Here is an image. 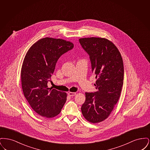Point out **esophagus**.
<instances>
[{
    "label": "esophagus",
    "mask_w": 150,
    "mask_h": 150,
    "mask_svg": "<svg viewBox=\"0 0 150 150\" xmlns=\"http://www.w3.org/2000/svg\"><path fill=\"white\" fill-rule=\"evenodd\" d=\"M76 93H75V92H69L68 94L69 96H75Z\"/></svg>",
    "instance_id": "esophagus-1"
}]
</instances>
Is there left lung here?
<instances>
[{
	"instance_id": "8db88e82",
	"label": "left lung",
	"mask_w": 150,
	"mask_h": 150,
	"mask_svg": "<svg viewBox=\"0 0 150 150\" xmlns=\"http://www.w3.org/2000/svg\"><path fill=\"white\" fill-rule=\"evenodd\" d=\"M79 40L89 56L97 90L86 92L81 110L87 121L97 123L107 119L119 99L124 80L123 61L117 47L107 39L92 37Z\"/></svg>"
}]
</instances>
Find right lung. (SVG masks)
Masks as SVG:
<instances>
[{
	"mask_svg": "<svg viewBox=\"0 0 150 150\" xmlns=\"http://www.w3.org/2000/svg\"><path fill=\"white\" fill-rule=\"evenodd\" d=\"M74 48V44L61 39L45 38L29 49L22 66V88L26 99L37 114L47 118L60 113L67 94L48 88L58 59Z\"/></svg>",
	"mask_w": 150,
	"mask_h": 150,
	"instance_id": "add662e5",
	"label": "right lung"
}]
</instances>
